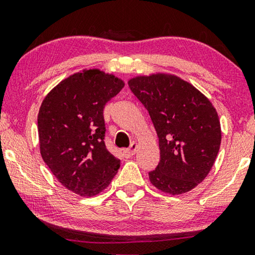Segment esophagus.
Instances as JSON below:
<instances>
[{
    "mask_svg": "<svg viewBox=\"0 0 255 255\" xmlns=\"http://www.w3.org/2000/svg\"><path fill=\"white\" fill-rule=\"evenodd\" d=\"M137 148H138V144L135 141H132L130 147L128 149H125L124 151V155L127 156V158H130L133 154H135V152H137Z\"/></svg>",
    "mask_w": 255,
    "mask_h": 255,
    "instance_id": "1",
    "label": "esophagus"
}]
</instances>
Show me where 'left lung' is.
<instances>
[{"instance_id": "1", "label": "left lung", "mask_w": 255, "mask_h": 255, "mask_svg": "<svg viewBox=\"0 0 255 255\" xmlns=\"http://www.w3.org/2000/svg\"><path fill=\"white\" fill-rule=\"evenodd\" d=\"M148 111L159 138L160 161L148 173L159 190L180 195L194 189L214 166L222 131L212 103L189 82L156 73L128 80Z\"/></svg>"}]
</instances>
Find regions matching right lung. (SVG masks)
I'll return each instance as SVG.
<instances>
[{"label": "right lung", "mask_w": 255, "mask_h": 255, "mask_svg": "<svg viewBox=\"0 0 255 255\" xmlns=\"http://www.w3.org/2000/svg\"><path fill=\"white\" fill-rule=\"evenodd\" d=\"M124 87L100 69H83L54 87L38 114L41 158L65 188L95 196L109 186L121 166L104 144L103 109Z\"/></svg>", "instance_id": "obj_1"}]
</instances>
